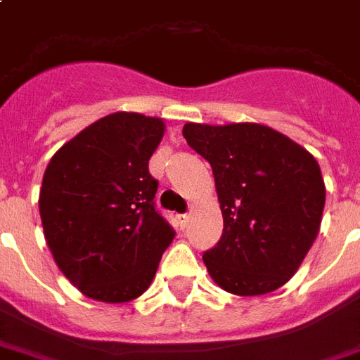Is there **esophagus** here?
<instances>
[{"instance_id":"obj_1","label":"esophagus","mask_w":360,"mask_h":360,"mask_svg":"<svg viewBox=\"0 0 360 360\" xmlns=\"http://www.w3.org/2000/svg\"><path fill=\"white\" fill-rule=\"evenodd\" d=\"M177 223H179V227H181V229H185V227H187V223H188V214H181V215H177Z\"/></svg>"}]
</instances>
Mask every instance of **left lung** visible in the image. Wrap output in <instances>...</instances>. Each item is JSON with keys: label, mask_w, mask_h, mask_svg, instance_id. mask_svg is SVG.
I'll list each match as a JSON object with an SVG mask.
<instances>
[{"label": "left lung", "mask_w": 360, "mask_h": 360, "mask_svg": "<svg viewBox=\"0 0 360 360\" xmlns=\"http://www.w3.org/2000/svg\"><path fill=\"white\" fill-rule=\"evenodd\" d=\"M188 146L212 166L223 234L202 255L225 292L262 295L295 275L321 229L326 188L302 145L262 124H185Z\"/></svg>", "instance_id": "obj_1"}]
</instances>
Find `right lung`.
I'll use <instances>...</instances> for the list:
<instances>
[{"mask_svg":"<svg viewBox=\"0 0 360 360\" xmlns=\"http://www.w3.org/2000/svg\"><path fill=\"white\" fill-rule=\"evenodd\" d=\"M164 122L114 112L58 148L44 173L39 215L63 275L87 297L131 302L153 282L175 231L154 207L148 160Z\"/></svg>","mask_w":360,"mask_h":360,"instance_id":"add662e5","label":"right lung"}]
</instances>
